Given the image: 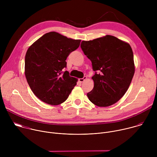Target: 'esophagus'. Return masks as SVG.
Masks as SVG:
<instances>
[{"label": "esophagus", "instance_id": "34e87169", "mask_svg": "<svg viewBox=\"0 0 157 157\" xmlns=\"http://www.w3.org/2000/svg\"><path fill=\"white\" fill-rule=\"evenodd\" d=\"M86 79H87V77L86 76H84L82 78H79V81L80 82H83L85 80H86Z\"/></svg>", "mask_w": 157, "mask_h": 157}]
</instances>
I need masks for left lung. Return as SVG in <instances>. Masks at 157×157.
I'll return each mask as SVG.
<instances>
[{
    "instance_id": "8db88e82",
    "label": "left lung",
    "mask_w": 157,
    "mask_h": 157,
    "mask_svg": "<svg viewBox=\"0 0 157 157\" xmlns=\"http://www.w3.org/2000/svg\"><path fill=\"white\" fill-rule=\"evenodd\" d=\"M81 47L91 61L93 70L98 72L92 77L94 87L87 94L89 101L98 107L113 105L125 94L135 73L130 45L107 35L82 41Z\"/></svg>"
}]
</instances>
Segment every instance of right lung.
Returning a JSON list of instances; mask_svg holds the SVG:
<instances>
[{
    "label": "right lung",
    "instance_id": "add662e5",
    "mask_svg": "<svg viewBox=\"0 0 157 157\" xmlns=\"http://www.w3.org/2000/svg\"><path fill=\"white\" fill-rule=\"evenodd\" d=\"M81 40H74L56 32L47 33L29 48L25 58V75L34 94L48 104L64 102L78 79L62 70L66 59L76 50Z\"/></svg>",
    "mask_w": 157,
    "mask_h": 157
}]
</instances>
